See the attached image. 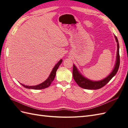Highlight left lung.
Returning a JSON list of instances; mask_svg holds the SVG:
<instances>
[{"instance_id":"obj_1","label":"left lung","mask_w":128,"mask_h":128,"mask_svg":"<svg viewBox=\"0 0 128 128\" xmlns=\"http://www.w3.org/2000/svg\"><path fill=\"white\" fill-rule=\"evenodd\" d=\"M115 38L116 42H117V61L115 65L114 68L113 70L112 73L110 74L103 80L100 81L94 82L92 80H90L83 76H82L80 73H79L78 70L73 64V76L74 80L78 86L84 89H89V90H96L104 86L107 83H108L110 80L114 76L116 73H117L118 70L119 69L120 64V51H119V43L117 36H115Z\"/></svg>"}]
</instances>
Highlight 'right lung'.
<instances>
[{"instance_id": "obj_1", "label": "right lung", "mask_w": 128, "mask_h": 128, "mask_svg": "<svg viewBox=\"0 0 128 128\" xmlns=\"http://www.w3.org/2000/svg\"><path fill=\"white\" fill-rule=\"evenodd\" d=\"M62 62V60H60V61L58 62V63L55 65L54 67L52 72H51L49 77H48V78L46 79V80L45 82H44L43 83L35 86H24V85L22 84H21L24 88H27V89L39 90V89H45V88H48V86H50L51 83H52V82L54 80V79L56 76L57 70L58 69L59 66L61 64Z\"/></svg>"}]
</instances>
